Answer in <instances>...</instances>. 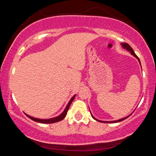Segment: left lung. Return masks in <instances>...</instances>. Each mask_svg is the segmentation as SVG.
<instances>
[{
	"label": "left lung",
	"instance_id": "left-lung-1",
	"mask_svg": "<svg viewBox=\"0 0 156 156\" xmlns=\"http://www.w3.org/2000/svg\"><path fill=\"white\" fill-rule=\"evenodd\" d=\"M121 44H122V48H125V49H126L127 51H130V53H131V54L133 55V56H135L136 58L137 59L139 60V63H140V60H139V57H138L137 55L135 54V53H134V51H133V48H132L131 47H130V46L129 45V44H128V43H122ZM140 64H141V63H140ZM91 115H92V114H91ZM129 116H130V115H129ZM129 116H128V117H124V118H122V119H118V120H114V121H108H108H101V120H99V119H97L96 118L93 117L92 115V118H93V119H95V120L98 121V122H104V123H114V122H121V121L124 120V119H127V118H128V117H129Z\"/></svg>",
	"mask_w": 156,
	"mask_h": 156
}]
</instances>
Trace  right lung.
I'll use <instances>...</instances> for the list:
<instances>
[{"label":"right lung","instance_id":"add662e5","mask_svg":"<svg viewBox=\"0 0 156 156\" xmlns=\"http://www.w3.org/2000/svg\"><path fill=\"white\" fill-rule=\"evenodd\" d=\"M75 97H76V95H74L72 98H71V100H70V101H69V103H68V104L67 105V107H66L65 109H64V112H62L59 116H58V117H56L51 118V119H37V118H34V117H31V116L28 115V114H26V115L28 118H30V119H32V120H34V121H35V122H37L46 123V124H49V123L57 122H59L61 120H62V119H63L64 118L66 117V115H67V113L68 112V109H69V106H70V105H71V103H72V102L73 101V100H74Z\"/></svg>","mask_w":156,"mask_h":156}]
</instances>
